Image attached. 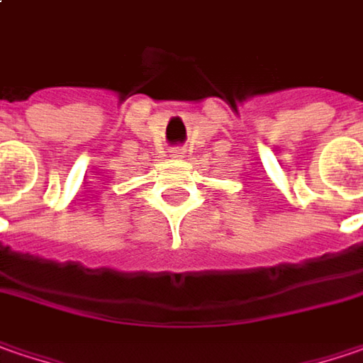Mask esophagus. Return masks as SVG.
Returning a JSON list of instances; mask_svg holds the SVG:
<instances>
[{
    "label": "esophagus",
    "instance_id": "1",
    "mask_svg": "<svg viewBox=\"0 0 363 363\" xmlns=\"http://www.w3.org/2000/svg\"><path fill=\"white\" fill-rule=\"evenodd\" d=\"M184 154V148H172L170 150V156H182Z\"/></svg>",
    "mask_w": 363,
    "mask_h": 363
}]
</instances>
